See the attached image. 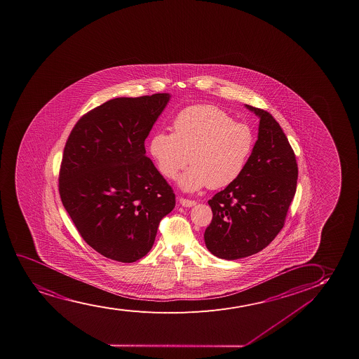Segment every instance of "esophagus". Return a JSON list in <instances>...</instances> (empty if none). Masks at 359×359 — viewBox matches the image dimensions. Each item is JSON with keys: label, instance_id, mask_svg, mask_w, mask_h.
<instances>
[{"label": "esophagus", "instance_id": "1", "mask_svg": "<svg viewBox=\"0 0 359 359\" xmlns=\"http://www.w3.org/2000/svg\"><path fill=\"white\" fill-rule=\"evenodd\" d=\"M180 203H181L182 206H184V208H193V206L196 205V201H195V200L184 199V198H181V199H180Z\"/></svg>", "mask_w": 359, "mask_h": 359}]
</instances>
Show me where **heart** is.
Listing matches in <instances>:
<instances>
[{"mask_svg":"<svg viewBox=\"0 0 359 359\" xmlns=\"http://www.w3.org/2000/svg\"><path fill=\"white\" fill-rule=\"evenodd\" d=\"M255 147L251 128L233 121L211 104L182 109L172 121V134L156 133L149 151L160 173L176 180L191 164L180 184L184 190L208 186L220 189L236 181L246 168Z\"/></svg>","mask_w":359,"mask_h":359,"instance_id":"obj_1","label":"heart"}]
</instances>
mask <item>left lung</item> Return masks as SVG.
Wrapping results in <instances>:
<instances>
[{
    "mask_svg": "<svg viewBox=\"0 0 359 359\" xmlns=\"http://www.w3.org/2000/svg\"><path fill=\"white\" fill-rule=\"evenodd\" d=\"M259 121V133L241 176L217 193L211 224L203 238L218 258L240 259L255 255L276 238L297 190L298 164L280 124L262 108L246 104Z\"/></svg>",
    "mask_w": 359,
    "mask_h": 359,
    "instance_id": "8db88e82",
    "label": "left lung"
}]
</instances>
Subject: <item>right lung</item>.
Segmentation results:
<instances>
[{
  "mask_svg": "<svg viewBox=\"0 0 359 359\" xmlns=\"http://www.w3.org/2000/svg\"><path fill=\"white\" fill-rule=\"evenodd\" d=\"M169 100L166 93L109 100L86 113L66 141L61 201L83 240L109 259L147 255L175 208L172 188L144 148Z\"/></svg>",
  "mask_w": 359,
  "mask_h": 359,
  "instance_id": "obj_1",
  "label": "right lung"
}]
</instances>
